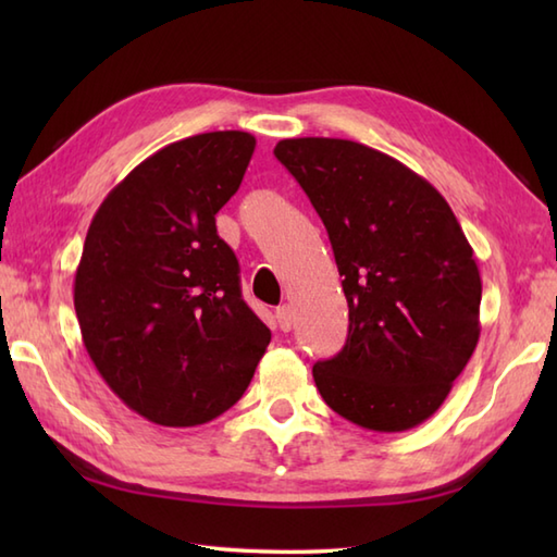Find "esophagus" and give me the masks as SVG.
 Returning <instances> with one entry per match:
<instances>
[{"mask_svg": "<svg viewBox=\"0 0 557 557\" xmlns=\"http://www.w3.org/2000/svg\"><path fill=\"white\" fill-rule=\"evenodd\" d=\"M275 318H277V325H280V330L282 333H289L292 330V325H294V311H292V306H280V309L275 311Z\"/></svg>", "mask_w": 557, "mask_h": 557, "instance_id": "1", "label": "esophagus"}]
</instances>
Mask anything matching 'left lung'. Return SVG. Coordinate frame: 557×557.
Wrapping results in <instances>:
<instances>
[{
    "label": "left lung",
    "instance_id": "8db88e82",
    "mask_svg": "<svg viewBox=\"0 0 557 557\" xmlns=\"http://www.w3.org/2000/svg\"><path fill=\"white\" fill-rule=\"evenodd\" d=\"M275 158L321 215L349 335L313 366L325 405L377 433L443 405L481 335V275L453 208L407 164L345 138H285Z\"/></svg>",
    "mask_w": 557,
    "mask_h": 557
}]
</instances>
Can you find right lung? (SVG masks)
<instances>
[{
    "mask_svg": "<svg viewBox=\"0 0 557 557\" xmlns=\"http://www.w3.org/2000/svg\"><path fill=\"white\" fill-rule=\"evenodd\" d=\"M253 148L246 132L164 146L112 188L88 227L74 280L83 345L112 393L152 423L218 419L270 345L215 227Z\"/></svg>",
    "mask_w": 557,
    "mask_h": 557,
    "instance_id": "add662e5",
    "label": "right lung"
}]
</instances>
